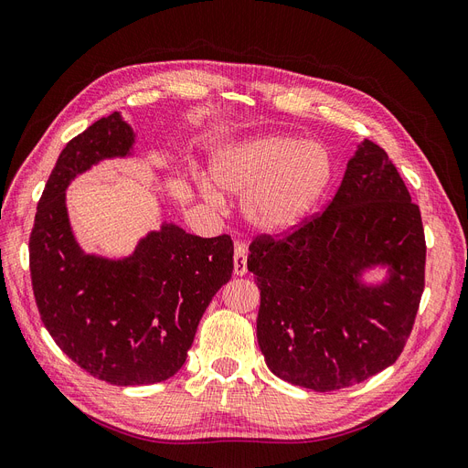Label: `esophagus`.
<instances>
[{"mask_svg":"<svg viewBox=\"0 0 468 468\" xmlns=\"http://www.w3.org/2000/svg\"><path fill=\"white\" fill-rule=\"evenodd\" d=\"M235 275H247V247L242 242H235Z\"/></svg>","mask_w":468,"mask_h":468,"instance_id":"obj_1","label":"esophagus"}]
</instances>
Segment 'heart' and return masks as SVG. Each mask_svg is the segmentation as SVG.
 Masks as SVG:
<instances>
[{"instance_id": "b5f03b06", "label": "heart", "mask_w": 468, "mask_h": 468, "mask_svg": "<svg viewBox=\"0 0 468 468\" xmlns=\"http://www.w3.org/2000/svg\"><path fill=\"white\" fill-rule=\"evenodd\" d=\"M214 186L229 195H247L242 214L263 235H284L298 228L327 193L333 179L329 153L312 141L258 137L231 145L210 165ZM212 202L219 193L200 181Z\"/></svg>"}]
</instances>
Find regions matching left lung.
<instances>
[{"mask_svg": "<svg viewBox=\"0 0 468 468\" xmlns=\"http://www.w3.org/2000/svg\"><path fill=\"white\" fill-rule=\"evenodd\" d=\"M424 260L420 210L388 154L365 139L327 208L281 239L252 240L247 266L270 371L331 392L390 367L413 329ZM377 265L387 279L363 283L362 271Z\"/></svg>", "mask_w": 468, "mask_h": 468, "instance_id": "left-lung-1", "label": "left lung"}]
</instances>
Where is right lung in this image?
Masks as SVG:
<instances>
[{"label":"right lung","mask_w":468,"mask_h":468,"mask_svg":"<svg viewBox=\"0 0 468 468\" xmlns=\"http://www.w3.org/2000/svg\"><path fill=\"white\" fill-rule=\"evenodd\" d=\"M133 144L120 112L70 139L30 235L32 289L46 329L76 365L116 386L162 382L184 367L202 314L233 273L229 235L202 239L166 221L126 258L80 249L67 187L101 160L130 156Z\"/></svg>","instance_id":"obj_1"}]
</instances>
